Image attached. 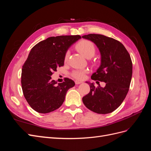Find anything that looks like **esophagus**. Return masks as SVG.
I'll list each match as a JSON object with an SVG mask.
<instances>
[{
  "label": "esophagus",
  "mask_w": 151,
  "mask_h": 151,
  "mask_svg": "<svg viewBox=\"0 0 151 151\" xmlns=\"http://www.w3.org/2000/svg\"><path fill=\"white\" fill-rule=\"evenodd\" d=\"M82 83H83V82H82V81H75L76 84H81Z\"/></svg>",
  "instance_id": "obj_1"
}]
</instances>
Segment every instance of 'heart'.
I'll use <instances>...</instances> for the list:
<instances>
[{
	"mask_svg": "<svg viewBox=\"0 0 151 151\" xmlns=\"http://www.w3.org/2000/svg\"><path fill=\"white\" fill-rule=\"evenodd\" d=\"M76 48L79 52L83 53L87 58H91L94 56L96 52L95 45L89 40H82L76 45ZM69 52L67 51L64 56V61L67 62L69 57ZM86 70H75L72 71V76L77 79H83L86 74Z\"/></svg>",
	"mask_w": 151,
	"mask_h": 151,
	"instance_id": "obj_1",
	"label": "heart"
}]
</instances>
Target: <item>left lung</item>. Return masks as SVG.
Masks as SVG:
<instances>
[{
  "label": "left lung",
  "instance_id": "8db88e82",
  "mask_svg": "<svg viewBox=\"0 0 151 151\" xmlns=\"http://www.w3.org/2000/svg\"><path fill=\"white\" fill-rule=\"evenodd\" d=\"M82 37L94 43L101 53V65L91 76V79L106 83L101 88L99 84L95 87L93 83L86 82L90 92L83 98V102L93 112L111 113L120 106L129 90L132 76L130 54L122 43L112 38L98 34Z\"/></svg>",
  "mask_w": 151,
  "mask_h": 151
}]
</instances>
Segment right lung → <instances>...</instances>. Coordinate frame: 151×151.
<instances>
[{"mask_svg":"<svg viewBox=\"0 0 151 151\" xmlns=\"http://www.w3.org/2000/svg\"><path fill=\"white\" fill-rule=\"evenodd\" d=\"M80 38L79 35L52 36L31 49L22 65L21 86L25 99L35 111L48 113L60 108L67 91L75 86L68 78L57 84L51 76L57 67L63 66L67 50Z\"/></svg>","mask_w":151,"mask_h":151,"instance_id":"right-lung-1","label":"right lung"}]
</instances>
